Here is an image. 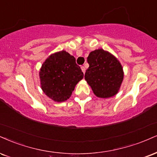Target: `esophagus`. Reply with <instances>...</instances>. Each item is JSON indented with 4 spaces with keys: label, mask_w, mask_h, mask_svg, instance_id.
Returning a JSON list of instances; mask_svg holds the SVG:
<instances>
[{
    "label": "esophagus",
    "mask_w": 157,
    "mask_h": 157,
    "mask_svg": "<svg viewBox=\"0 0 157 157\" xmlns=\"http://www.w3.org/2000/svg\"><path fill=\"white\" fill-rule=\"evenodd\" d=\"M81 69H82V72L85 74V72H86V68H85V67H83V66H82V67H81Z\"/></svg>",
    "instance_id": "esophagus-1"
}]
</instances>
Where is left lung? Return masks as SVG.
Masks as SVG:
<instances>
[{
    "label": "left lung",
    "mask_w": 157,
    "mask_h": 157,
    "mask_svg": "<svg viewBox=\"0 0 157 157\" xmlns=\"http://www.w3.org/2000/svg\"><path fill=\"white\" fill-rule=\"evenodd\" d=\"M89 67L85 80L99 98L112 97L118 94L124 80L122 65L116 56L108 51L98 49L87 58Z\"/></svg>",
    "instance_id": "obj_1"
}]
</instances>
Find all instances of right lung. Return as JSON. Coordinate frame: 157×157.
<instances>
[{
  "mask_svg": "<svg viewBox=\"0 0 157 157\" xmlns=\"http://www.w3.org/2000/svg\"><path fill=\"white\" fill-rule=\"evenodd\" d=\"M83 76L75 57L65 50L51 54L39 70L41 90L56 102L67 101Z\"/></svg>",
  "mask_w": 157,
  "mask_h": 157,
  "instance_id": "right-lung-1",
  "label": "right lung"
}]
</instances>
